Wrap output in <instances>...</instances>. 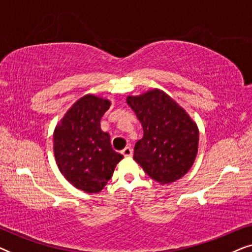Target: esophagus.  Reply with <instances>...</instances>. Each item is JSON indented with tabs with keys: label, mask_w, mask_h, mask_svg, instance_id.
Here are the masks:
<instances>
[{
	"label": "esophagus",
	"mask_w": 252,
	"mask_h": 252,
	"mask_svg": "<svg viewBox=\"0 0 252 252\" xmlns=\"http://www.w3.org/2000/svg\"><path fill=\"white\" fill-rule=\"evenodd\" d=\"M122 154H123L125 157H132V155H133L132 148H130V147H126L125 149H124V150L122 151Z\"/></svg>",
	"instance_id": "34e87169"
}]
</instances>
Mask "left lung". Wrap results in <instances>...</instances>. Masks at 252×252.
Instances as JSON below:
<instances>
[{
  "label": "left lung",
  "mask_w": 252,
  "mask_h": 252,
  "mask_svg": "<svg viewBox=\"0 0 252 252\" xmlns=\"http://www.w3.org/2000/svg\"><path fill=\"white\" fill-rule=\"evenodd\" d=\"M143 127V137L134 147V160L161 185L181 179L194 164L198 150V128L174 99L159 89L128 96Z\"/></svg>",
  "instance_id": "obj_1"
}]
</instances>
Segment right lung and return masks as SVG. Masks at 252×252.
Returning <instances> with one entry per match:
<instances>
[{
  "mask_svg": "<svg viewBox=\"0 0 252 252\" xmlns=\"http://www.w3.org/2000/svg\"><path fill=\"white\" fill-rule=\"evenodd\" d=\"M109 99L92 94L79 98L54 132V154L61 173L75 188L99 192L111 179L123 155L116 153L110 135L101 129Z\"/></svg>",
  "mask_w": 252,
  "mask_h": 252,
  "instance_id": "1",
  "label": "right lung"
}]
</instances>
